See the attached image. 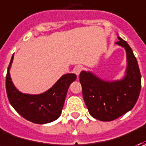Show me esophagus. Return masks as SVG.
I'll use <instances>...</instances> for the list:
<instances>
[{"label": "esophagus", "mask_w": 146, "mask_h": 146, "mask_svg": "<svg viewBox=\"0 0 146 146\" xmlns=\"http://www.w3.org/2000/svg\"><path fill=\"white\" fill-rule=\"evenodd\" d=\"M82 70H83V67L81 66H75V68L73 69V71H74V73L76 74V76H79Z\"/></svg>", "instance_id": "34e87169"}]
</instances>
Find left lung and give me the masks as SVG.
Instances as JSON below:
<instances>
[{
	"label": "left lung",
	"mask_w": 146,
	"mask_h": 146,
	"mask_svg": "<svg viewBox=\"0 0 146 146\" xmlns=\"http://www.w3.org/2000/svg\"><path fill=\"white\" fill-rule=\"evenodd\" d=\"M115 44L125 49L127 67L120 80H106L92 71L82 70L80 82L89 114L101 121H112L131 110L139 98L141 76L136 57L128 44L118 36Z\"/></svg>",
	"instance_id": "8db88e82"
}]
</instances>
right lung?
Instances as JSON below:
<instances>
[{
  "mask_svg": "<svg viewBox=\"0 0 146 146\" xmlns=\"http://www.w3.org/2000/svg\"><path fill=\"white\" fill-rule=\"evenodd\" d=\"M14 60L11 58L6 75V93L14 109L27 120L44 124L58 119L62 114L69 86L76 80V74H65L47 91L40 94L20 92L14 86L9 70Z\"/></svg>",
  "mask_w": 146,
  "mask_h": 146,
  "instance_id": "add662e5",
  "label": "right lung"
}]
</instances>
